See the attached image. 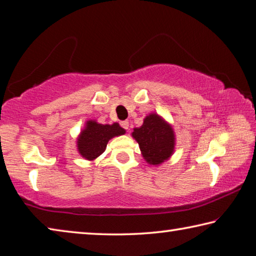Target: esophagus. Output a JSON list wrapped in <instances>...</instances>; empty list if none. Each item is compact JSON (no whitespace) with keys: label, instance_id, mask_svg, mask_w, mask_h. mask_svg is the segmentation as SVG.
<instances>
[{"label":"esophagus","instance_id":"obj_1","mask_svg":"<svg viewBox=\"0 0 256 256\" xmlns=\"http://www.w3.org/2000/svg\"><path fill=\"white\" fill-rule=\"evenodd\" d=\"M120 124H121V127L126 129V130H128V129H129V122H128L127 120H126V121H121Z\"/></svg>","mask_w":256,"mask_h":256}]
</instances>
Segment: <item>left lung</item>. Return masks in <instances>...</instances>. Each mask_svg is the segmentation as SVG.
<instances>
[{"instance_id":"obj_1","label":"left lung","mask_w":256,"mask_h":256,"mask_svg":"<svg viewBox=\"0 0 256 256\" xmlns=\"http://www.w3.org/2000/svg\"><path fill=\"white\" fill-rule=\"evenodd\" d=\"M132 136L140 145L144 160L150 166L162 164L174 152L176 135L172 126L158 113L146 116L143 124L134 128Z\"/></svg>"}]
</instances>
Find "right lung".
<instances>
[{"label": "right lung", "instance_id": "add662e5", "mask_svg": "<svg viewBox=\"0 0 256 256\" xmlns=\"http://www.w3.org/2000/svg\"><path fill=\"white\" fill-rule=\"evenodd\" d=\"M124 134L126 130L116 122L102 124L96 120H88L77 137V150L84 158L94 161L106 150L111 138Z\"/></svg>", "mask_w": 256, "mask_h": 256}]
</instances>
